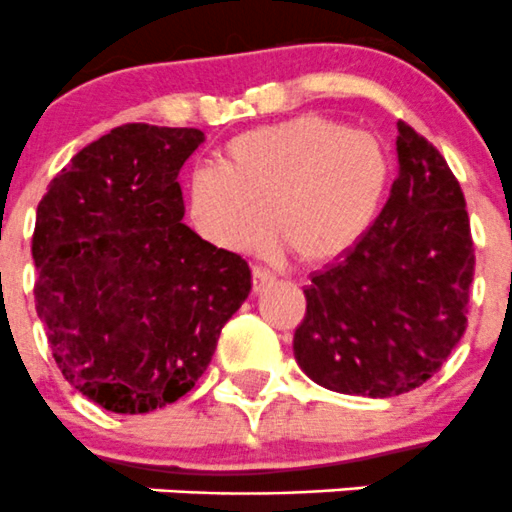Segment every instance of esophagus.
Here are the masks:
<instances>
[{"mask_svg":"<svg viewBox=\"0 0 512 512\" xmlns=\"http://www.w3.org/2000/svg\"><path fill=\"white\" fill-rule=\"evenodd\" d=\"M272 280H275V277H272L270 272L262 270V267H255V270H252V292H262Z\"/></svg>","mask_w":512,"mask_h":512,"instance_id":"esophagus-1","label":"esophagus"}]
</instances>
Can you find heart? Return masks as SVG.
Masks as SVG:
<instances>
[{"label": "heart", "instance_id": "heart-1", "mask_svg": "<svg viewBox=\"0 0 512 512\" xmlns=\"http://www.w3.org/2000/svg\"><path fill=\"white\" fill-rule=\"evenodd\" d=\"M388 180V155L375 135L300 114L232 137L222 167H195L187 217L220 250H260L275 230L297 262L320 267L365 237Z\"/></svg>", "mask_w": 512, "mask_h": 512}]
</instances>
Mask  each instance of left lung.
Returning <instances> with one entry per match:
<instances>
[{"instance_id": "obj_1", "label": "left lung", "mask_w": 512, "mask_h": 512, "mask_svg": "<svg viewBox=\"0 0 512 512\" xmlns=\"http://www.w3.org/2000/svg\"><path fill=\"white\" fill-rule=\"evenodd\" d=\"M388 202L342 260L312 272L292 350L310 380L362 398L420 388L468 325L475 250L448 162L398 122Z\"/></svg>"}]
</instances>
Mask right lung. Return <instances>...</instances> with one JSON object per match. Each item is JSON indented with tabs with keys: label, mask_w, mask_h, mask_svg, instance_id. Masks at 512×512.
Instances as JSON below:
<instances>
[{
	"label": "right lung",
	"mask_w": 512,
	"mask_h": 512,
	"mask_svg": "<svg viewBox=\"0 0 512 512\" xmlns=\"http://www.w3.org/2000/svg\"><path fill=\"white\" fill-rule=\"evenodd\" d=\"M192 127L122 124L72 157L37 207L34 302L64 380L150 413L195 388L252 287L235 252L182 222Z\"/></svg>",
	"instance_id": "right-lung-1"
}]
</instances>
